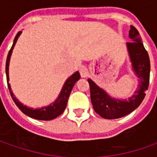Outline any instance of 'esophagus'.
I'll return each mask as SVG.
<instances>
[{"label": "esophagus", "instance_id": "34e87169", "mask_svg": "<svg viewBox=\"0 0 157 157\" xmlns=\"http://www.w3.org/2000/svg\"><path fill=\"white\" fill-rule=\"evenodd\" d=\"M79 72H80V75L82 78H86V77L89 75V71L88 69L85 67H81L80 70H79Z\"/></svg>", "mask_w": 157, "mask_h": 157}]
</instances>
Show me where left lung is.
Returning a JSON list of instances; mask_svg holds the SVG:
<instances>
[{"label": "left lung", "mask_w": 157, "mask_h": 157, "mask_svg": "<svg viewBox=\"0 0 157 157\" xmlns=\"http://www.w3.org/2000/svg\"><path fill=\"white\" fill-rule=\"evenodd\" d=\"M129 37L132 42L126 43L127 52L132 63V70L139 81L133 95L127 99L112 97L94 81L88 78L93 109L96 113L104 119H118L132 113L141 104L149 87L151 72L150 58L144 47L139 32L132 25H131L129 31Z\"/></svg>", "instance_id": "obj_1"}]
</instances>
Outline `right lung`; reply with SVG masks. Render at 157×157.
I'll list each match as a JSON object with an SVG mask.
<instances>
[{"label": "right lung", "instance_id": "right-lung-1", "mask_svg": "<svg viewBox=\"0 0 157 157\" xmlns=\"http://www.w3.org/2000/svg\"><path fill=\"white\" fill-rule=\"evenodd\" d=\"M21 33H22V31H19L17 33V35H16L14 40H13V46H12L11 49L8 52V55H7V57H6V81H7V86H8V90L10 91L11 97H12L13 100L15 102V104L17 105V107L22 111L23 113L26 114L27 116H29V117L33 118V119H36V120H39V121H50V120H53V119H56V117H58L59 115H60L61 113L64 112L65 109L67 107V104L68 97L70 96V93L72 91L75 83L80 78V74H79V72L77 71L76 72H74L72 74V76L69 77L64 83L63 86H62V89L60 90L58 97L49 105L44 106V107L38 108V109L29 108L26 105H24L22 102H20L19 101V99L16 98L14 94L13 93V90L11 89V85L9 84V63H10L11 56H12V53H13L15 44L17 43L19 36L21 35Z\"/></svg>", "mask_w": 157, "mask_h": 157}]
</instances>
